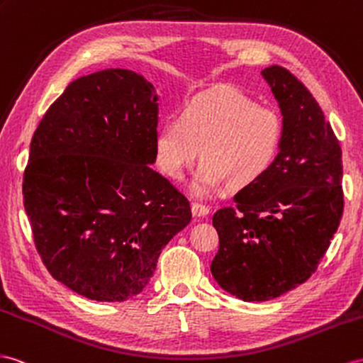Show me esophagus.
<instances>
[{
  "label": "esophagus",
  "instance_id": "esophagus-1",
  "mask_svg": "<svg viewBox=\"0 0 363 363\" xmlns=\"http://www.w3.org/2000/svg\"><path fill=\"white\" fill-rule=\"evenodd\" d=\"M191 213H193V216H194V218H196V219H201V218H206V216H208L210 208H207L206 206H202V203L193 202V203H191Z\"/></svg>",
  "mask_w": 363,
  "mask_h": 363
}]
</instances>
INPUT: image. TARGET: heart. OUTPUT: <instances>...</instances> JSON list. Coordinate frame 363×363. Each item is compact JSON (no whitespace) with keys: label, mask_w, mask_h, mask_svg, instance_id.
<instances>
[{"label":"heart","mask_w":363,"mask_h":363,"mask_svg":"<svg viewBox=\"0 0 363 363\" xmlns=\"http://www.w3.org/2000/svg\"><path fill=\"white\" fill-rule=\"evenodd\" d=\"M282 141V123L274 110L256 106L233 90H218L193 99L178 121L156 132L155 157L161 172L181 181L196 162L202 165L190 185L196 198H208L225 184L240 190L270 170Z\"/></svg>","instance_id":"b5f03b06"}]
</instances>
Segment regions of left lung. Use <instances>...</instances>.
<instances>
[{"instance_id": "1", "label": "left lung", "mask_w": 363, "mask_h": 363, "mask_svg": "<svg viewBox=\"0 0 363 363\" xmlns=\"http://www.w3.org/2000/svg\"><path fill=\"white\" fill-rule=\"evenodd\" d=\"M261 75L282 115L281 148L270 170L235 194V207L213 216L219 250L211 274L245 302L270 301L303 284L343 210L342 152L318 101L282 67Z\"/></svg>"}]
</instances>
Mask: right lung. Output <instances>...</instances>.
Listing matches in <instances>:
<instances>
[{
    "label": "right lung",
    "mask_w": 363,
    "mask_h": 363,
    "mask_svg": "<svg viewBox=\"0 0 363 363\" xmlns=\"http://www.w3.org/2000/svg\"><path fill=\"white\" fill-rule=\"evenodd\" d=\"M156 89L107 69L82 77L33 133L24 208L49 273L98 302L141 293L162 248L190 224L187 198L156 162Z\"/></svg>",
    "instance_id": "obj_1"
}]
</instances>
